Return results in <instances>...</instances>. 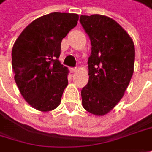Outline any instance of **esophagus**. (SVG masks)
<instances>
[{
	"mask_svg": "<svg viewBox=\"0 0 152 152\" xmlns=\"http://www.w3.org/2000/svg\"><path fill=\"white\" fill-rule=\"evenodd\" d=\"M76 70H77L76 67H71V68H70V72H76Z\"/></svg>",
	"mask_w": 152,
	"mask_h": 152,
	"instance_id": "obj_1",
	"label": "esophagus"
}]
</instances>
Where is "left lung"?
Here are the masks:
<instances>
[{"label":"left lung","instance_id":"left-lung-1","mask_svg":"<svg viewBox=\"0 0 152 152\" xmlns=\"http://www.w3.org/2000/svg\"><path fill=\"white\" fill-rule=\"evenodd\" d=\"M80 21L91 43L89 81L81 90L82 105L93 115H104L120 102L129 85L134 67V43L110 17L81 15Z\"/></svg>","mask_w":152,"mask_h":152}]
</instances>
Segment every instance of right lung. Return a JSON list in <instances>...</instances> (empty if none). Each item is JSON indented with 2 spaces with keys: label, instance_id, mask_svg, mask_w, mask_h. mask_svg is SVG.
<instances>
[{
  "label": "right lung",
  "instance_id": "add662e5",
  "mask_svg": "<svg viewBox=\"0 0 152 152\" xmlns=\"http://www.w3.org/2000/svg\"><path fill=\"white\" fill-rule=\"evenodd\" d=\"M76 13L51 12L32 21L12 50L14 80L25 100L43 112L55 110L66 87L67 67L61 64V43L78 24Z\"/></svg>",
  "mask_w": 152,
  "mask_h": 152
}]
</instances>
